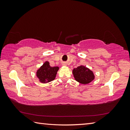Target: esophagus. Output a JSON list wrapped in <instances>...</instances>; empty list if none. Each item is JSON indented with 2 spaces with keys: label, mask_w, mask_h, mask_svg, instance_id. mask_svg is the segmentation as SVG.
I'll list each match as a JSON object with an SVG mask.
<instances>
[{
  "label": "esophagus",
  "mask_w": 130,
  "mask_h": 130,
  "mask_svg": "<svg viewBox=\"0 0 130 130\" xmlns=\"http://www.w3.org/2000/svg\"><path fill=\"white\" fill-rule=\"evenodd\" d=\"M63 65H65V64H63Z\"/></svg>",
  "instance_id": "esophagus-1"
}]
</instances>
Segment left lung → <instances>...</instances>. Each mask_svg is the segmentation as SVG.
<instances>
[{"label":"left lung","mask_w":130,"mask_h":130,"mask_svg":"<svg viewBox=\"0 0 130 130\" xmlns=\"http://www.w3.org/2000/svg\"><path fill=\"white\" fill-rule=\"evenodd\" d=\"M73 74L76 80L83 84L89 83L94 79L93 71L83 65L74 69Z\"/></svg>","instance_id":"obj_1"}]
</instances>
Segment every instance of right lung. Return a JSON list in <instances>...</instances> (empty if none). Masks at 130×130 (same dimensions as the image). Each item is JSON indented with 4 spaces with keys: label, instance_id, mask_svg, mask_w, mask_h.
<instances>
[{
    "label": "right lung",
    "instance_id": "obj_1",
    "mask_svg": "<svg viewBox=\"0 0 130 130\" xmlns=\"http://www.w3.org/2000/svg\"><path fill=\"white\" fill-rule=\"evenodd\" d=\"M59 68L57 67H51L48 61H46L42 67L37 71L36 75L40 82L42 83H47L55 79Z\"/></svg>",
    "mask_w": 130,
    "mask_h": 130
}]
</instances>
